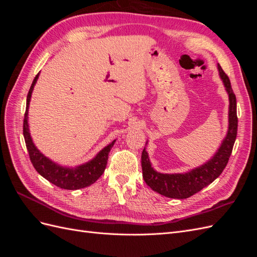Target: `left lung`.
I'll use <instances>...</instances> for the list:
<instances>
[{
    "label": "left lung",
    "instance_id": "1",
    "mask_svg": "<svg viewBox=\"0 0 257 257\" xmlns=\"http://www.w3.org/2000/svg\"><path fill=\"white\" fill-rule=\"evenodd\" d=\"M217 69L229 97L228 131L226 137L211 160H209L206 164L184 174H161L155 172L151 166L146 148H144L142 153L144 180L153 191L158 192L161 195L177 199L189 198L212 183L227 165L237 137V100L228 76L224 73L220 64H217Z\"/></svg>",
    "mask_w": 257,
    "mask_h": 257
}]
</instances>
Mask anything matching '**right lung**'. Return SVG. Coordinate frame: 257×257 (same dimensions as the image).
<instances>
[{
    "mask_svg": "<svg viewBox=\"0 0 257 257\" xmlns=\"http://www.w3.org/2000/svg\"><path fill=\"white\" fill-rule=\"evenodd\" d=\"M38 75L40 74L36 75L28 93L27 108H26V113H25V120H23V136H25L26 146L29 151L30 160L32 162V164L38 174L43 176L45 179H47V180L52 184L59 186L61 189L78 190V189L85 188V186H89L94 183L97 179L103 175L107 165L108 154H109L110 149L113 147L115 141H113L111 144L105 147L102 151H99L94 159L91 160L88 163H85V164L77 166L75 168L60 166L56 164L54 162H52L51 160H49L48 158H46L33 144L32 138H31L30 132H29V124H28L29 104H30L31 95H32L33 88L38 78Z\"/></svg>",
    "mask_w": 257,
    "mask_h": 257,
    "instance_id": "right-lung-1",
    "label": "right lung"
}]
</instances>
